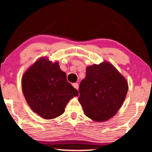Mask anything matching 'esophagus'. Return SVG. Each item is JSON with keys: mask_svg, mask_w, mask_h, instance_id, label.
Wrapping results in <instances>:
<instances>
[{"mask_svg": "<svg viewBox=\"0 0 152 152\" xmlns=\"http://www.w3.org/2000/svg\"><path fill=\"white\" fill-rule=\"evenodd\" d=\"M72 86H73V87H74L75 88L77 89V90H78V88H79V85H78L77 83H74V84H72Z\"/></svg>", "mask_w": 152, "mask_h": 152, "instance_id": "obj_1", "label": "esophagus"}]
</instances>
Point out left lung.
I'll use <instances>...</instances> for the list:
<instances>
[{
  "mask_svg": "<svg viewBox=\"0 0 152 152\" xmlns=\"http://www.w3.org/2000/svg\"><path fill=\"white\" fill-rule=\"evenodd\" d=\"M127 91L124 77L111 63L103 61L86 68L78 100L87 117L95 122L107 121L117 113Z\"/></svg>",
  "mask_w": 152,
  "mask_h": 152,
  "instance_id": "1",
  "label": "left lung"
}]
</instances>
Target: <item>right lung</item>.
<instances>
[{"label":"right lung","mask_w":152,"mask_h":152,"mask_svg":"<svg viewBox=\"0 0 152 152\" xmlns=\"http://www.w3.org/2000/svg\"><path fill=\"white\" fill-rule=\"evenodd\" d=\"M21 86L31 109L46 120L63 114L70 99L78 96L77 90L68 82L59 63L45 57L39 59L25 72Z\"/></svg>","instance_id":"obj_1"}]
</instances>
